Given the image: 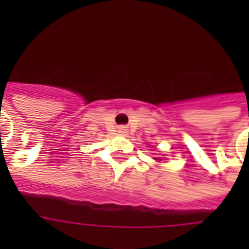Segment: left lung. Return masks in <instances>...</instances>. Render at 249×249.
I'll list each match as a JSON object with an SVG mask.
<instances>
[{
	"instance_id": "1",
	"label": "left lung",
	"mask_w": 249,
	"mask_h": 249,
	"mask_svg": "<svg viewBox=\"0 0 249 249\" xmlns=\"http://www.w3.org/2000/svg\"><path fill=\"white\" fill-rule=\"evenodd\" d=\"M155 160H160V159H158V158H156V159Z\"/></svg>"
}]
</instances>
